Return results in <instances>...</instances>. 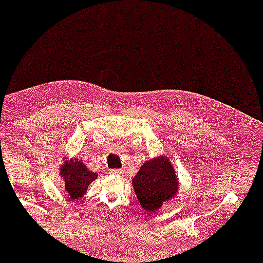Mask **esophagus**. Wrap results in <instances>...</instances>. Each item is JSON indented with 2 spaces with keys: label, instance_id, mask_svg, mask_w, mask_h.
<instances>
[{
  "label": "esophagus",
  "instance_id": "34e87169",
  "mask_svg": "<svg viewBox=\"0 0 263 263\" xmlns=\"http://www.w3.org/2000/svg\"><path fill=\"white\" fill-rule=\"evenodd\" d=\"M110 173H112V174H122V169H112V170H110Z\"/></svg>",
  "mask_w": 263,
  "mask_h": 263
}]
</instances>
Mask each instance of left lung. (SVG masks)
Masks as SVG:
<instances>
[{
	"label": "left lung",
	"mask_w": 263,
	"mask_h": 263,
	"mask_svg": "<svg viewBox=\"0 0 263 263\" xmlns=\"http://www.w3.org/2000/svg\"><path fill=\"white\" fill-rule=\"evenodd\" d=\"M132 183L141 206L151 213L179 194L180 182L166 156L160 155L143 162Z\"/></svg>",
	"instance_id": "obj_1"
}]
</instances>
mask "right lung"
<instances>
[{"instance_id":"1","label":"right lung","mask_w":263,"mask_h":263,"mask_svg":"<svg viewBox=\"0 0 263 263\" xmlns=\"http://www.w3.org/2000/svg\"><path fill=\"white\" fill-rule=\"evenodd\" d=\"M60 176L64 181L66 193L71 200H74L86 194L87 187L97 179L98 174L86 168L82 160L73 157L71 159L67 158L61 165Z\"/></svg>"}]
</instances>
